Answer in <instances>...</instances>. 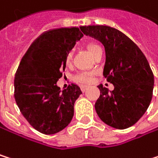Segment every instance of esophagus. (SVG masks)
<instances>
[{
  "mask_svg": "<svg viewBox=\"0 0 158 158\" xmlns=\"http://www.w3.org/2000/svg\"><path fill=\"white\" fill-rule=\"evenodd\" d=\"M81 89L82 92H85V91L88 89V86H87V85H81Z\"/></svg>",
  "mask_w": 158,
  "mask_h": 158,
  "instance_id": "34e87169",
  "label": "esophagus"
}]
</instances>
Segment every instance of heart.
<instances>
[{
	"label": "heart",
	"mask_w": 158,
	"mask_h": 158,
	"mask_svg": "<svg viewBox=\"0 0 158 158\" xmlns=\"http://www.w3.org/2000/svg\"><path fill=\"white\" fill-rule=\"evenodd\" d=\"M87 48L89 49V51L91 52V54L93 56H94V54L96 53V51L101 48L98 45L91 43L87 46ZM72 58H73V51L70 50L67 52L66 56H65V64L69 65L72 62ZM94 76V72H89V71H85V72H80L77 73V75L74 76V81L78 82V83H81V84H89L93 81V77Z\"/></svg>",
	"instance_id": "obj_1"
}]
</instances>
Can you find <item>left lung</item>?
I'll use <instances>...</instances> for the list:
<instances>
[{"mask_svg":"<svg viewBox=\"0 0 158 158\" xmlns=\"http://www.w3.org/2000/svg\"><path fill=\"white\" fill-rule=\"evenodd\" d=\"M86 35L105 47L103 76L114 86L109 92L102 84L94 108L108 126L117 129L132 127L147 110L153 96L154 74L143 52L127 35L107 25L81 26Z\"/></svg>","mask_w":158,"mask_h":158,"instance_id":"8db88e82","label":"left lung"}]
</instances>
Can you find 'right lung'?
<instances>
[{
  "mask_svg": "<svg viewBox=\"0 0 158 158\" xmlns=\"http://www.w3.org/2000/svg\"><path fill=\"white\" fill-rule=\"evenodd\" d=\"M83 36L77 27L44 31L31 43L15 75L14 96L30 125L50 135L65 128L74 115V104L81 94L71 83L61 91L57 81L65 68V56Z\"/></svg>",
  "mask_w": 158,
  "mask_h": 158,
  "instance_id": "right-lung-1",
  "label": "right lung"
}]
</instances>
